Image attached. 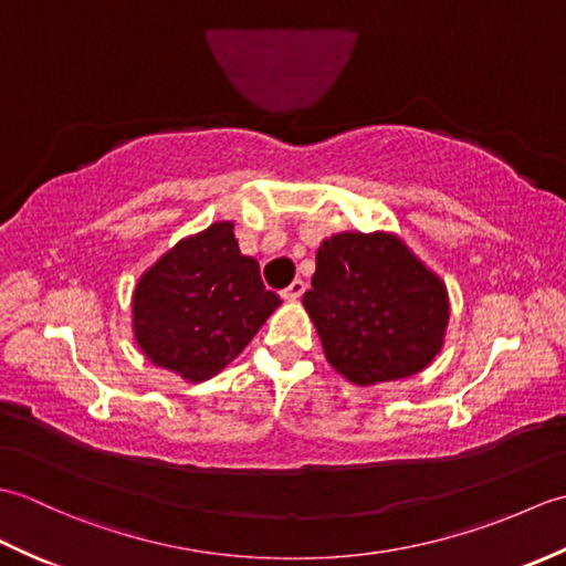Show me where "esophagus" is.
Here are the masks:
<instances>
[{
	"label": "esophagus",
	"instance_id": "esophagus-1",
	"mask_svg": "<svg viewBox=\"0 0 566 566\" xmlns=\"http://www.w3.org/2000/svg\"><path fill=\"white\" fill-rule=\"evenodd\" d=\"M304 292H306V284H304L302 280H294V282L282 292V298H286V302H298V298L304 296Z\"/></svg>",
	"mask_w": 566,
	"mask_h": 566
}]
</instances>
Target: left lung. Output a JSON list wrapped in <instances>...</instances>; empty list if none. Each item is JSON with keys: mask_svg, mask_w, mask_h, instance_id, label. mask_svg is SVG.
I'll list each match as a JSON object with an SVG mask.
<instances>
[{"mask_svg": "<svg viewBox=\"0 0 566 566\" xmlns=\"http://www.w3.org/2000/svg\"><path fill=\"white\" fill-rule=\"evenodd\" d=\"M304 308L328 365L355 387L423 371L450 321L448 286L387 231L323 240Z\"/></svg>", "mask_w": 566, "mask_h": 566, "instance_id": "obj_1", "label": "left lung"}]
</instances>
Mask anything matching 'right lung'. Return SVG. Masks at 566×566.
Here are the masks:
<instances>
[{
    "instance_id": "add662e5",
    "label": "right lung",
    "mask_w": 566,
    "mask_h": 566,
    "mask_svg": "<svg viewBox=\"0 0 566 566\" xmlns=\"http://www.w3.org/2000/svg\"><path fill=\"white\" fill-rule=\"evenodd\" d=\"M280 304L258 260L240 252L233 221H219L140 274L134 338L153 365L199 384L231 365Z\"/></svg>"
}]
</instances>
